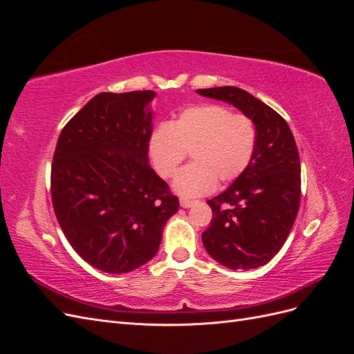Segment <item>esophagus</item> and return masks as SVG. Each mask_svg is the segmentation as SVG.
Masks as SVG:
<instances>
[{"label":"esophagus","mask_w":354,"mask_h":354,"mask_svg":"<svg viewBox=\"0 0 354 354\" xmlns=\"http://www.w3.org/2000/svg\"><path fill=\"white\" fill-rule=\"evenodd\" d=\"M192 205H194V201H190V199H187V198H180V207L190 208Z\"/></svg>","instance_id":"esophagus-1"}]
</instances>
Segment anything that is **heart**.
Here are the masks:
<instances>
[{
	"label": "heart",
	"instance_id": "heart-1",
	"mask_svg": "<svg viewBox=\"0 0 354 354\" xmlns=\"http://www.w3.org/2000/svg\"><path fill=\"white\" fill-rule=\"evenodd\" d=\"M257 147V127L250 116L223 104L190 106L176 120L160 124L149 137V156L158 174L173 177L190 153L194 164L176 176L173 187L181 196L209 194L229 185L250 167Z\"/></svg>",
	"mask_w": 354,
	"mask_h": 354
}]
</instances>
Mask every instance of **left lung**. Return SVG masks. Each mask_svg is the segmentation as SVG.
I'll return each mask as SVG.
<instances>
[{
	"mask_svg": "<svg viewBox=\"0 0 354 354\" xmlns=\"http://www.w3.org/2000/svg\"><path fill=\"white\" fill-rule=\"evenodd\" d=\"M203 97L233 104L257 127V147L250 167L218 196L202 233L207 252L232 270L269 263L291 232L301 196L298 149L283 118L238 87L196 90Z\"/></svg>",
	"mask_w": 354,
	"mask_h": 354,
	"instance_id": "obj_1",
	"label": "left lung"
}]
</instances>
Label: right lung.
<instances>
[{"label": "right lung", "mask_w": 354, "mask_h": 354, "mask_svg": "<svg viewBox=\"0 0 354 354\" xmlns=\"http://www.w3.org/2000/svg\"><path fill=\"white\" fill-rule=\"evenodd\" d=\"M155 91L100 93L63 128L51 164V201L82 260L128 273L152 260L178 198L149 167Z\"/></svg>", "instance_id": "right-lung-1"}]
</instances>
